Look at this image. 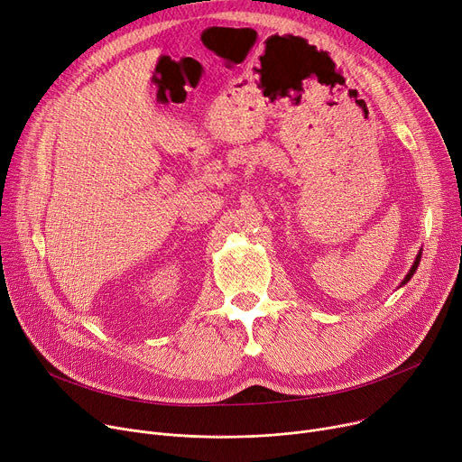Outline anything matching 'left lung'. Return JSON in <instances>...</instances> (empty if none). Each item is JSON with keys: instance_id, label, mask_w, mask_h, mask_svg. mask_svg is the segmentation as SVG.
<instances>
[{"instance_id": "1", "label": "left lung", "mask_w": 462, "mask_h": 462, "mask_svg": "<svg viewBox=\"0 0 462 462\" xmlns=\"http://www.w3.org/2000/svg\"><path fill=\"white\" fill-rule=\"evenodd\" d=\"M291 39H296V41H302V42H306L304 39H298V37H291ZM420 261H421V250L418 252V255H416V261H414L412 268L409 270V274H406V276H404V280L401 282V285H399V287H402V285H406V283H409V280H411V278H412V276L416 274V270H418V264H420Z\"/></svg>"}]
</instances>
